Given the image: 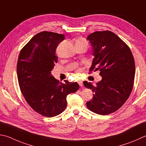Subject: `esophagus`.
Wrapping results in <instances>:
<instances>
[{"label":"esophagus","mask_w":146,"mask_h":146,"mask_svg":"<svg viewBox=\"0 0 146 146\" xmlns=\"http://www.w3.org/2000/svg\"><path fill=\"white\" fill-rule=\"evenodd\" d=\"M78 83L79 84V86H80V87H83L84 84H83V82H82V80H78Z\"/></svg>","instance_id":"34e87169"}]
</instances>
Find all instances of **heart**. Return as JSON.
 Listing matches in <instances>:
<instances>
[{
	"instance_id": "obj_1",
	"label": "heart",
	"mask_w": 146,
	"mask_h": 146,
	"mask_svg": "<svg viewBox=\"0 0 146 146\" xmlns=\"http://www.w3.org/2000/svg\"><path fill=\"white\" fill-rule=\"evenodd\" d=\"M76 43H86L87 44V41L84 38H79L77 41H76ZM82 70H80V69H78V70H77V71H76V72L78 73V74L80 73H81ZM78 76V75H77V76Z\"/></svg>"
}]
</instances>
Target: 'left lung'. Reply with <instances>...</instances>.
Masks as SVG:
<instances>
[{
	"mask_svg": "<svg viewBox=\"0 0 146 146\" xmlns=\"http://www.w3.org/2000/svg\"><path fill=\"white\" fill-rule=\"evenodd\" d=\"M94 58L90 71H100L102 80L94 86L87 81L93 98L86 103L89 109L107 115L119 109L130 95L135 73L134 58L129 46L110 31H96L87 36Z\"/></svg>",
	"mask_w": 146,
	"mask_h": 146,
	"instance_id": "obj_1",
	"label": "left lung"
}]
</instances>
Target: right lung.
<instances>
[{
	"instance_id": "1",
	"label": "right lung",
	"mask_w": 146,
	"mask_h": 146,
	"mask_svg": "<svg viewBox=\"0 0 146 146\" xmlns=\"http://www.w3.org/2000/svg\"><path fill=\"white\" fill-rule=\"evenodd\" d=\"M64 35L43 31L21 50L17 62L20 91L33 109L44 117L60 114L67 106L66 96L79 89L77 82H60L51 75L57 62L55 54Z\"/></svg>"
}]
</instances>
